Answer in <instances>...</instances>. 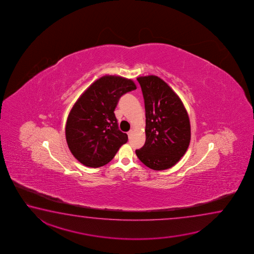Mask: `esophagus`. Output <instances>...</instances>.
<instances>
[{"mask_svg":"<svg viewBox=\"0 0 254 254\" xmlns=\"http://www.w3.org/2000/svg\"><path fill=\"white\" fill-rule=\"evenodd\" d=\"M127 134H128V137H129V138H130V136L132 135V130H129V131L127 132Z\"/></svg>","mask_w":254,"mask_h":254,"instance_id":"obj_1","label":"esophagus"}]
</instances>
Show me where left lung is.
<instances>
[{"mask_svg":"<svg viewBox=\"0 0 254 254\" xmlns=\"http://www.w3.org/2000/svg\"><path fill=\"white\" fill-rule=\"evenodd\" d=\"M146 110V142L136 155L155 171L172 167L190 146V117L179 96L161 78H137Z\"/></svg>","mask_w":254,"mask_h":254,"instance_id":"8db88e82","label":"left lung"}]
</instances>
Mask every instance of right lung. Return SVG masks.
<instances>
[{
  "label": "right lung",
  "mask_w": 254,
  "mask_h": 254,
  "mask_svg": "<svg viewBox=\"0 0 254 254\" xmlns=\"http://www.w3.org/2000/svg\"><path fill=\"white\" fill-rule=\"evenodd\" d=\"M130 79L105 75L95 81L74 103L65 125V138L72 155L88 167L108 164L127 134L118 128L115 116L119 99L136 90Z\"/></svg>",
  "instance_id": "add662e5"
}]
</instances>
